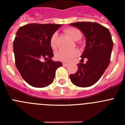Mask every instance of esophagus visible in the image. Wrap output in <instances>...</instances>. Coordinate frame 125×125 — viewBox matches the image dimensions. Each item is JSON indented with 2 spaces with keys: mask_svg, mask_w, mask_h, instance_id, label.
Segmentation results:
<instances>
[{
  "mask_svg": "<svg viewBox=\"0 0 125 125\" xmlns=\"http://www.w3.org/2000/svg\"><path fill=\"white\" fill-rule=\"evenodd\" d=\"M62 65H63V66H68V64L66 63V62H63V63H62Z\"/></svg>",
  "mask_w": 125,
  "mask_h": 125,
  "instance_id": "obj_1",
  "label": "esophagus"
}]
</instances>
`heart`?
Masks as SVG:
<instances>
[{"label": "heart", "instance_id": "heart-1", "mask_svg": "<svg viewBox=\"0 0 125 125\" xmlns=\"http://www.w3.org/2000/svg\"><path fill=\"white\" fill-rule=\"evenodd\" d=\"M66 32L70 36L71 38L74 41H78L81 38V32L79 29L74 27L68 28L66 29ZM57 37V33L55 32L52 34V36L51 37L50 44L52 48L56 47V41ZM79 55V51L76 49L70 51H66L64 50H58L55 53V57L58 61L66 62H69L73 60L75 57Z\"/></svg>", "mask_w": 125, "mask_h": 125}]
</instances>
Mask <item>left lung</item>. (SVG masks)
<instances>
[{"label": "left lung", "instance_id": "1", "mask_svg": "<svg viewBox=\"0 0 125 125\" xmlns=\"http://www.w3.org/2000/svg\"><path fill=\"white\" fill-rule=\"evenodd\" d=\"M78 28L86 37V46L83 54L86 63L78 64V69L69 75L71 82L78 87L93 86L101 78L109 66L113 42L109 30L96 22H82L70 24Z\"/></svg>", "mask_w": 125, "mask_h": 125}]
</instances>
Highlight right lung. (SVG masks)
<instances>
[{
  "instance_id": "right-lung-1",
  "label": "right lung",
  "mask_w": 125,
  "mask_h": 125,
  "mask_svg": "<svg viewBox=\"0 0 125 125\" xmlns=\"http://www.w3.org/2000/svg\"><path fill=\"white\" fill-rule=\"evenodd\" d=\"M61 24H29L20 27L13 43L16 68L23 79L35 88L52 83L56 69L62 64L54 61L50 40ZM44 58L46 61L42 62Z\"/></svg>"
}]
</instances>
